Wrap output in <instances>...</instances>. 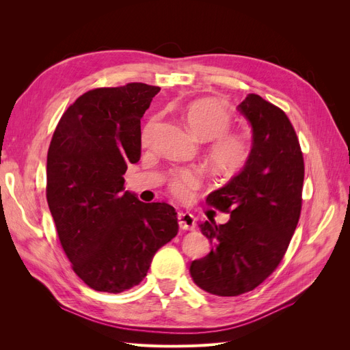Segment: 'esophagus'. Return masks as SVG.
Wrapping results in <instances>:
<instances>
[{"mask_svg": "<svg viewBox=\"0 0 350 350\" xmlns=\"http://www.w3.org/2000/svg\"><path fill=\"white\" fill-rule=\"evenodd\" d=\"M178 224H179V228L184 230H193L196 228V217L191 213H184V211H179Z\"/></svg>", "mask_w": 350, "mask_h": 350, "instance_id": "obj_1", "label": "esophagus"}]
</instances>
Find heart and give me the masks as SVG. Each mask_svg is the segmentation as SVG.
<instances>
[{"instance_id":"1","label":"heart","mask_w":350,"mask_h":350,"mask_svg":"<svg viewBox=\"0 0 350 350\" xmlns=\"http://www.w3.org/2000/svg\"><path fill=\"white\" fill-rule=\"evenodd\" d=\"M183 118L197 139L208 140L206 157L210 167L219 175H232L245 163L250 146L247 137L238 131L228 130L232 118L230 113L215 99L194 100L183 112ZM154 120L144 126L142 139L149 142L154 129ZM201 185V174L197 169H179L172 176L171 189L176 197L187 198L193 189Z\"/></svg>"}]
</instances>
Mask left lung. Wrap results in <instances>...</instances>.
Listing matches in <instances>:
<instances>
[{
    "mask_svg": "<svg viewBox=\"0 0 350 350\" xmlns=\"http://www.w3.org/2000/svg\"><path fill=\"white\" fill-rule=\"evenodd\" d=\"M238 111L251 125V152L241 171L207 196L230 217L225 225L200 224L211 250L189 266L198 288L217 296L250 292L276 270L302 206L304 157L288 116L254 93Z\"/></svg>",
    "mask_w": 350,
    "mask_h": 350,
    "instance_id": "obj_1",
    "label": "left lung"
}]
</instances>
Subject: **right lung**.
Segmentation results:
<instances>
[{
    "label": "right lung",
    "mask_w": 350,
    "mask_h": 350,
    "mask_svg": "<svg viewBox=\"0 0 350 350\" xmlns=\"http://www.w3.org/2000/svg\"><path fill=\"white\" fill-rule=\"evenodd\" d=\"M161 88L129 83L89 90L61 116L48 150L46 200L72 270L89 288L139 284L156 251L178 234L176 211L125 191L142 154L140 120Z\"/></svg>",
    "instance_id": "add662e5"
}]
</instances>
